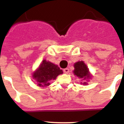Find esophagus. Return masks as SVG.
Instances as JSON below:
<instances>
[{
	"instance_id": "obj_1",
	"label": "esophagus",
	"mask_w": 124,
	"mask_h": 124,
	"mask_svg": "<svg viewBox=\"0 0 124 124\" xmlns=\"http://www.w3.org/2000/svg\"><path fill=\"white\" fill-rule=\"evenodd\" d=\"M64 73L68 74L69 73V72H70V70H69L68 68H65V69L64 70Z\"/></svg>"
}]
</instances>
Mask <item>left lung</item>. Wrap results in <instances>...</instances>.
<instances>
[{"label": "left lung", "mask_w": 124, "mask_h": 124, "mask_svg": "<svg viewBox=\"0 0 124 124\" xmlns=\"http://www.w3.org/2000/svg\"><path fill=\"white\" fill-rule=\"evenodd\" d=\"M73 74L76 75L78 78L82 79V80L85 81V82H81V84L87 85L88 82L91 78V75L89 68H87V65L84 63V61H78L74 64Z\"/></svg>", "instance_id": "left-lung-1"}]
</instances>
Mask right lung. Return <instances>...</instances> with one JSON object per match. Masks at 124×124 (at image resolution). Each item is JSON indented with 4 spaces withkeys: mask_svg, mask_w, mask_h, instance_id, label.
Listing matches in <instances>:
<instances>
[{
    "mask_svg": "<svg viewBox=\"0 0 124 124\" xmlns=\"http://www.w3.org/2000/svg\"><path fill=\"white\" fill-rule=\"evenodd\" d=\"M63 73L62 70L57 65L49 61L44 60L39 68L32 74V77L39 86H49L51 81L56 78L57 76Z\"/></svg>",
    "mask_w": 124,
    "mask_h": 124,
    "instance_id": "1",
    "label": "right lung"
}]
</instances>
